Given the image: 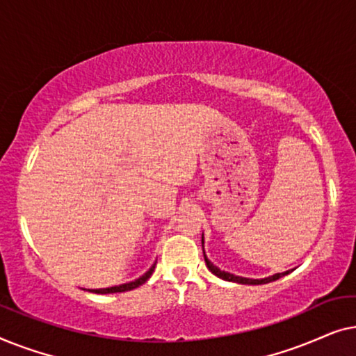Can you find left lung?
I'll list each match as a JSON object with an SVG mask.
<instances>
[{
  "label": "left lung",
  "instance_id": "8db88e82",
  "mask_svg": "<svg viewBox=\"0 0 356 356\" xmlns=\"http://www.w3.org/2000/svg\"><path fill=\"white\" fill-rule=\"evenodd\" d=\"M202 250H204V235H202ZM204 261H206V266L207 269L212 272L213 275H217L218 279L222 280H227V282H235V284H241V285H262V284H269V282H274L277 279H280V277H284L286 274H290L291 270H285V272H279V274H274V275H269V277H264V279H248V277H240V275H235V274H230V272H225L222 269H218V267L213 264L207 259L206 256V251H204Z\"/></svg>",
  "mask_w": 356,
  "mask_h": 356
}]
</instances>
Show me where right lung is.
Instances as JSON below:
<instances>
[{
    "instance_id": "1",
    "label": "right lung",
    "mask_w": 356,
    "mask_h": 356,
    "mask_svg": "<svg viewBox=\"0 0 356 356\" xmlns=\"http://www.w3.org/2000/svg\"><path fill=\"white\" fill-rule=\"evenodd\" d=\"M155 264H157V261L154 262L152 266L149 267L147 272H144L143 275L139 277V279L136 280H131V282H126V284H121V285H115V286H106V289H82V290H87L90 291V293H99V295H106V293H121V291H128V290H134L138 289L139 285H143L147 282V279L150 275H152V272L155 269Z\"/></svg>"
}]
</instances>
